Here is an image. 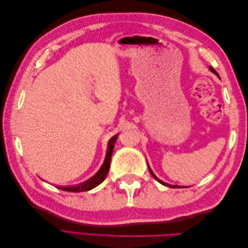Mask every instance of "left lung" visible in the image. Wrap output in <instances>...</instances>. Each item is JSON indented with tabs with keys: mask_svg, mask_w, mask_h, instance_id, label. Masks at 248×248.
I'll use <instances>...</instances> for the list:
<instances>
[{
	"mask_svg": "<svg viewBox=\"0 0 248 248\" xmlns=\"http://www.w3.org/2000/svg\"><path fill=\"white\" fill-rule=\"evenodd\" d=\"M209 68H210V70H211V71H212V72H213L214 74H216V76L219 78V76H218V73H217V72H216V71H215V70H214V69L212 68V67H211V66H210V67H209ZM147 163H148V162H147ZM148 169H149L150 172H151V175L153 176V178H154L155 180H157V181H158V182H159L160 184H162V185H164V186H169V187H171V188H177V187H180V186H178V185H175V186H174V185H170V184H168V183H164L163 181H161V180H159L158 178H157V177H156V176L154 175V172H153V171L151 170V169H150V167H149V164H148Z\"/></svg>",
	"mask_w": 248,
	"mask_h": 248,
	"instance_id": "8db88e82",
	"label": "left lung"
}]
</instances>
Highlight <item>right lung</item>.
Instances as JSON below:
<instances>
[{"label":"right lung","mask_w":248,"mask_h":248,"mask_svg":"<svg viewBox=\"0 0 248 248\" xmlns=\"http://www.w3.org/2000/svg\"><path fill=\"white\" fill-rule=\"evenodd\" d=\"M118 139V134H116L115 137H112L108 145V151H107V156L106 159H104V162L102 164V167L100 168V170L96 172V174L91 178L87 180L86 182L80 183L77 186H66V187H62L60 186L58 188L62 189L64 191H71V192H80V191H88L93 189L94 187L98 186L100 183L103 182V180L106 179L108 170H109V166H110V158H111V154L112 151H114V147H115V141Z\"/></svg>","instance_id":"add662e5"}]
</instances>
